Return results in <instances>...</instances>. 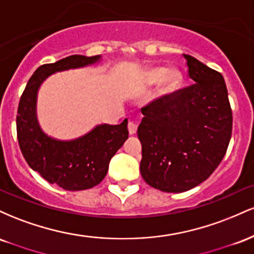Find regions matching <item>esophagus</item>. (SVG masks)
<instances>
[{"instance_id": "1", "label": "esophagus", "mask_w": 254, "mask_h": 254, "mask_svg": "<svg viewBox=\"0 0 254 254\" xmlns=\"http://www.w3.org/2000/svg\"><path fill=\"white\" fill-rule=\"evenodd\" d=\"M127 130H129L130 135H133V133H136L137 124L133 123V122H129V124H127Z\"/></svg>"}]
</instances>
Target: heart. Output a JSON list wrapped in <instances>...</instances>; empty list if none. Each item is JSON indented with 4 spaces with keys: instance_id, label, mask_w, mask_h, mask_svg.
<instances>
[{
    "instance_id": "obj_1",
    "label": "heart",
    "mask_w": 254,
    "mask_h": 254,
    "mask_svg": "<svg viewBox=\"0 0 254 254\" xmlns=\"http://www.w3.org/2000/svg\"><path fill=\"white\" fill-rule=\"evenodd\" d=\"M145 80L150 84L161 81L160 90L162 94H168L179 88L183 82V74L178 68H171L168 70L164 68H151L145 74Z\"/></svg>"
}]
</instances>
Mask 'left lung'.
<instances>
[{"instance_id": "obj_1", "label": "left lung", "mask_w": 254, "mask_h": 254, "mask_svg": "<svg viewBox=\"0 0 254 254\" xmlns=\"http://www.w3.org/2000/svg\"><path fill=\"white\" fill-rule=\"evenodd\" d=\"M193 84L142 107L137 135L142 178L151 188L184 192L208 179L222 161L233 116L220 72L184 55Z\"/></svg>"}]
</instances>
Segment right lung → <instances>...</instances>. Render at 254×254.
Instances as JSON below:
<instances>
[{
    "mask_svg": "<svg viewBox=\"0 0 254 254\" xmlns=\"http://www.w3.org/2000/svg\"><path fill=\"white\" fill-rule=\"evenodd\" d=\"M99 60L100 55L92 57L72 55L55 63L43 64L28 80L20 98L16 132L22 155L32 170L64 190H87L104 179L110 160L129 137L127 119L119 125H98L72 141H58L44 133L38 124V89L54 72L81 68Z\"/></svg>",
    "mask_w": 254,
    "mask_h": 254,
    "instance_id": "add662e5",
    "label": "right lung"
}]
</instances>
